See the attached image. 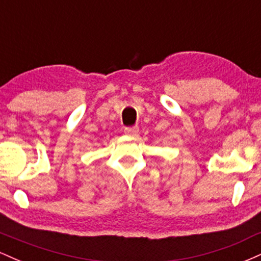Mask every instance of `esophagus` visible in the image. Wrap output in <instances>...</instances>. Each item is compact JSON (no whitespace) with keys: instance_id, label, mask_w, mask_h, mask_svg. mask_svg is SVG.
<instances>
[{"instance_id":"1","label":"esophagus","mask_w":261,"mask_h":261,"mask_svg":"<svg viewBox=\"0 0 261 261\" xmlns=\"http://www.w3.org/2000/svg\"><path fill=\"white\" fill-rule=\"evenodd\" d=\"M137 133H139V128H137V127H126V128H125V134L130 135V136H134V135H136Z\"/></svg>"}]
</instances>
